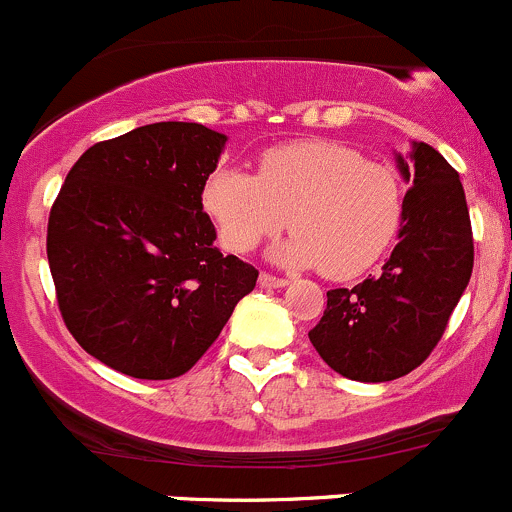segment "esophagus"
<instances>
[{"instance_id": "34e87169", "label": "esophagus", "mask_w": 512, "mask_h": 512, "mask_svg": "<svg viewBox=\"0 0 512 512\" xmlns=\"http://www.w3.org/2000/svg\"><path fill=\"white\" fill-rule=\"evenodd\" d=\"M258 283H261V286H266V288H283V286H288V278L273 276V273L263 271L261 276H258Z\"/></svg>"}]
</instances>
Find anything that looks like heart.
Segmentation results:
<instances>
[{
  "label": "heart",
  "instance_id": "1",
  "mask_svg": "<svg viewBox=\"0 0 512 512\" xmlns=\"http://www.w3.org/2000/svg\"><path fill=\"white\" fill-rule=\"evenodd\" d=\"M202 202L226 249L249 254L291 221L295 234L276 249L293 266H320L333 281L362 276L382 258L402 224L397 172L335 140L268 147L256 175L221 167Z\"/></svg>",
  "mask_w": 512,
  "mask_h": 512
}]
</instances>
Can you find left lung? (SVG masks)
Returning a JSON list of instances; mask_svg holds the SVG:
<instances>
[{"instance_id":"obj_1","label":"left lung","mask_w":512,"mask_h":512,"mask_svg":"<svg viewBox=\"0 0 512 512\" xmlns=\"http://www.w3.org/2000/svg\"><path fill=\"white\" fill-rule=\"evenodd\" d=\"M409 182L402 229L382 273L328 291L308 337L318 355L357 382L409 374L444 335L473 271V231L458 172L426 142L397 155Z\"/></svg>"}]
</instances>
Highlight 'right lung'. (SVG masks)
<instances>
[{
  "label": "right lung",
  "instance_id": "right-lung-1",
  "mask_svg": "<svg viewBox=\"0 0 512 512\" xmlns=\"http://www.w3.org/2000/svg\"><path fill=\"white\" fill-rule=\"evenodd\" d=\"M226 135L152 123L88 147L49 214L46 256L68 333L103 365L172 379L212 347L258 271L214 246L202 189Z\"/></svg>",
  "mask_w": 512,
  "mask_h": 512
}]
</instances>
